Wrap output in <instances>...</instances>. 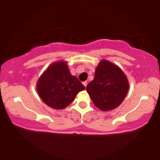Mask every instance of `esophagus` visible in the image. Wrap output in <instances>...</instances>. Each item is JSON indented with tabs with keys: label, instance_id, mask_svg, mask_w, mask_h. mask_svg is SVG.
I'll list each match as a JSON object with an SVG mask.
<instances>
[{
	"label": "esophagus",
	"instance_id": "obj_1",
	"mask_svg": "<svg viewBox=\"0 0 160 160\" xmlns=\"http://www.w3.org/2000/svg\"><path fill=\"white\" fill-rule=\"evenodd\" d=\"M82 84H83V86H85V87H86V86H87V82H86V81L82 82Z\"/></svg>",
	"mask_w": 160,
	"mask_h": 160
}]
</instances>
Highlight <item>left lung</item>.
Wrapping results in <instances>:
<instances>
[{
    "label": "left lung",
    "mask_w": 160,
    "mask_h": 160,
    "mask_svg": "<svg viewBox=\"0 0 160 160\" xmlns=\"http://www.w3.org/2000/svg\"><path fill=\"white\" fill-rule=\"evenodd\" d=\"M128 82L123 71L108 60H102L95 69L94 80L86 86L93 103L103 111L118 107L126 98Z\"/></svg>",
    "instance_id": "1"
}]
</instances>
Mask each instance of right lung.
<instances>
[{"label":"right lung","mask_w":160,"mask_h":160,"mask_svg":"<svg viewBox=\"0 0 160 160\" xmlns=\"http://www.w3.org/2000/svg\"><path fill=\"white\" fill-rule=\"evenodd\" d=\"M85 86L70 73L66 62L52 63L40 77L37 91L46 104L53 109L62 110L74 101Z\"/></svg>","instance_id":"obj_1"}]
</instances>
